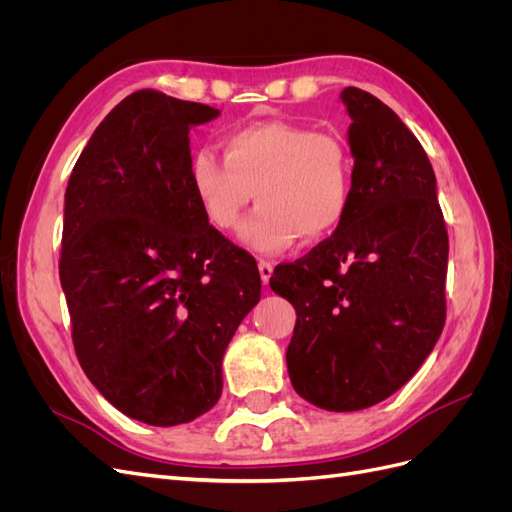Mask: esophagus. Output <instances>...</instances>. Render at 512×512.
<instances>
[{
    "label": "esophagus",
    "mask_w": 512,
    "mask_h": 512,
    "mask_svg": "<svg viewBox=\"0 0 512 512\" xmlns=\"http://www.w3.org/2000/svg\"><path fill=\"white\" fill-rule=\"evenodd\" d=\"M258 273H260V280L262 284H269L271 275H273V262L271 260H258Z\"/></svg>",
    "instance_id": "1"
}]
</instances>
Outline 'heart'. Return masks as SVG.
<instances>
[{
	"label": "heart",
	"instance_id": "b5f03b06",
	"mask_svg": "<svg viewBox=\"0 0 512 512\" xmlns=\"http://www.w3.org/2000/svg\"><path fill=\"white\" fill-rule=\"evenodd\" d=\"M224 158L194 153L192 190L205 220L235 228L258 196L260 207L239 228V241L260 254L288 250L303 235L322 241L342 228L352 203L354 158L346 138L303 123L254 121L222 138Z\"/></svg>",
	"mask_w": 512,
	"mask_h": 512
}]
</instances>
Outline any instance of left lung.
<instances>
[{"instance_id":"left-lung-1","label":"left lung","mask_w":512,"mask_h":512,"mask_svg":"<svg viewBox=\"0 0 512 512\" xmlns=\"http://www.w3.org/2000/svg\"><path fill=\"white\" fill-rule=\"evenodd\" d=\"M339 98L352 119L350 211L269 284L297 309L286 350L294 391L322 410L354 412L399 391L436 346L448 235L436 175L406 123L359 87Z\"/></svg>"}]
</instances>
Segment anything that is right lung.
I'll use <instances>...</instances> for the list:
<instances>
[{
  "label": "right lung",
  "mask_w": 512,
  "mask_h": 512,
  "mask_svg": "<svg viewBox=\"0 0 512 512\" xmlns=\"http://www.w3.org/2000/svg\"><path fill=\"white\" fill-rule=\"evenodd\" d=\"M218 108L141 89L91 134L68 181L59 280L79 363L136 421L173 427L222 395V359L260 301L256 260L190 181V130Z\"/></svg>",
  "instance_id": "obj_1"
}]
</instances>
